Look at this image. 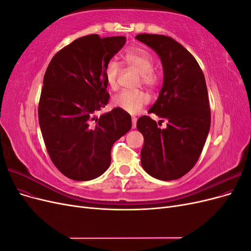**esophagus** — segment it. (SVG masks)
Segmentation results:
<instances>
[{"mask_svg":"<svg viewBox=\"0 0 251 251\" xmlns=\"http://www.w3.org/2000/svg\"><path fill=\"white\" fill-rule=\"evenodd\" d=\"M136 124H137V118L133 116L132 117V126H133V128L136 127Z\"/></svg>","mask_w":251,"mask_h":251,"instance_id":"esophagus-1","label":"esophagus"}]
</instances>
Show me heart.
I'll return each instance as SVG.
<instances>
[{
	"label": "heart",
	"instance_id": "obj_1",
	"mask_svg": "<svg viewBox=\"0 0 251 251\" xmlns=\"http://www.w3.org/2000/svg\"><path fill=\"white\" fill-rule=\"evenodd\" d=\"M123 62L140 73L139 82L150 90H155L160 83L161 76L154 69V58L150 52L141 48H131L124 56ZM103 75L111 90H117L119 85L120 65L116 60H109L103 68ZM150 95L141 90H124L113 97L115 107L131 114L139 113L150 102Z\"/></svg>",
	"mask_w": 251,
	"mask_h": 251
}]
</instances>
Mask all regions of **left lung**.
Here are the masks:
<instances>
[{
    "label": "left lung",
    "mask_w": 251,
    "mask_h": 251,
    "mask_svg": "<svg viewBox=\"0 0 251 251\" xmlns=\"http://www.w3.org/2000/svg\"><path fill=\"white\" fill-rule=\"evenodd\" d=\"M136 39L160 56L163 85L150 113L166 120L165 128L147 115L137 120L144 138L141 165L156 179L176 180L194 168L207 138L210 108L206 82L192 53L172 37L143 33Z\"/></svg>",
    "instance_id": "obj_1"
}]
</instances>
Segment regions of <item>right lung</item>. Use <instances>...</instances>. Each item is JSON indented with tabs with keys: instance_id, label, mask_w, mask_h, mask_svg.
Listing matches in <instances>:
<instances>
[{
	"instance_id": "obj_1",
	"label": "right lung",
	"mask_w": 251,
	"mask_h": 251,
	"mask_svg": "<svg viewBox=\"0 0 251 251\" xmlns=\"http://www.w3.org/2000/svg\"><path fill=\"white\" fill-rule=\"evenodd\" d=\"M126 36L79 37L52 57L44 75L39 123L51 160L66 177L88 181L111 163L114 142L130 131L131 115L119 108L97 116L109 102L103 68Z\"/></svg>"
}]
</instances>
